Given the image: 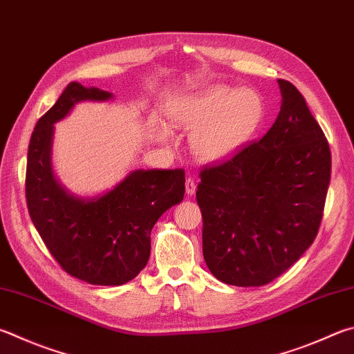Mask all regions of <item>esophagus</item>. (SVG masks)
I'll return each mask as SVG.
<instances>
[{
  "mask_svg": "<svg viewBox=\"0 0 354 354\" xmlns=\"http://www.w3.org/2000/svg\"><path fill=\"white\" fill-rule=\"evenodd\" d=\"M185 192H187V195H195V192H196V183H195V179L194 178H187L185 179Z\"/></svg>",
  "mask_w": 354,
  "mask_h": 354,
  "instance_id": "34e87169",
  "label": "esophagus"
}]
</instances>
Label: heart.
<instances>
[{"label": "heart", "mask_w": 354, "mask_h": 354, "mask_svg": "<svg viewBox=\"0 0 354 354\" xmlns=\"http://www.w3.org/2000/svg\"><path fill=\"white\" fill-rule=\"evenodd\" d=\"M263 113L259 93L223 83L185 95L171 108L178 125L196 130L194 149L207 160H221L239 151L260 127Z\"/></svg>", "instance_id": "b5f03b06"}]
</instances>
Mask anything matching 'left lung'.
I'll list each match as a JSON object with an SVG mask.
<instances>
[{"mask_svg": "<svg viewBox=\"0 0 354 354\" xmlns=\"http://www.w3.org/2000/svg\"><path fill=\"white\" fill-rule=\"evenodd\" d=\"M280 113L260 140L199 171L203 255L223 283L263 286L311 246L324 216L331 151L304 95L279 79Z\"/></svg>", "mask_w": 354, "mask_h": 354, "instance_id": "1", "label": "left lung"}]
</instances>
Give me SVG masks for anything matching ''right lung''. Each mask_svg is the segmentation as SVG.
I'll list each match as a JSON object with an SVG mask.
<instances>
[{
  "label": "right lung",
  "mask_w": 354,
  "mask_h": 354,
  "mask_svg": "<svg viewBox=\"0 0 354 354\" xmlns=\"http://www.w3.org/2000/svg\"><path fill=\"white\" fill-rule=\"evenodd\" d=\"M113 94L71 82L30 136L26 203L30 220L57 263L91 285L119 286L133 280L150 259V234L159 216L183 201L185 171L134 170L105 195L79 198L62 187L50 165L54 124L83 100Z\"/></svg>",
  "instance_id": "1"
}]
</instances>
